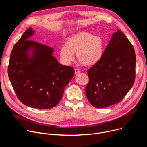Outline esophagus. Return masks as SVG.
<instances>
[{
    "mask_svg": "<svg viewBox=\"0 0 147 147\" xmlns=\"http://www.w3.org/2000/svg\"><path fill=\"white\" fill-rule=\"evenodd\" d=\"M80 72V69H77V68H75V69H74V73H75V74H79Z\"/></svg>",
    "mask_w": 147,
    "mask_h": 147,
    "instance_id": "esophagus-1",
    "label": "esophagus"
}]
</instances>
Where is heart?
<instances>
[{
  "mask_svg": "<svg viewBox=\"0 0 147 147\" xmlns=\"http://www.w3.org/2000/svg\"><path fill=\"white\" fill-rule=\"evenodd\" d=\"M104 45L101 37L80 32L67 38L66 46L60 49V57L64 63L68 64L74 60L73 53L77 52V58L82 65L92 66L101 59Z\"/></svg>",
  "mask_w": 147,
  "mask_h": 147,
  "instance_id": "heart-1",
  "label": "heart"
}]
</instances>
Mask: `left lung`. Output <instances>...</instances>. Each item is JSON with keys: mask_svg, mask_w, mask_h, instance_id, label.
<instances>
[{"mask_svg": "<svg viewBox=\"0 0 147 147\" xmlns=\"http://www.w3.org/2000/svg\"><path fill=\"white\" fill-rule=\"evenodd\" d=\"M134 48L120 30L113 34L101 59L88 70L89 82L86 95L96 108L120 102L132 87L135 79Z\"/></svg>", "mask_w": 147, "mask_h": 147, "instance_id": "left-lung-1", "label": "left lung"}]
</instances>
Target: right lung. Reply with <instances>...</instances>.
I'll list each match as a JSON object with an SVG mask.
<instances>
[{
  "label": "right lung",
  "instance_id": "1",
  "mask_svg": "<svg viewBox=\"0 0 147 147\" xmlns=\"http://www.w3.org/2000/svg\"><path fill=\"white\" fill-rule=\"evenodd\" d=\"M35 32L30 27L13 46L7 69L13 90L24 105L40 109L55 107L73 78L72 67L60 64L53 49L28 40Z\"/></svg>",
  "mask_w": 147,
  "mask_h": 147
}]
</instances>
